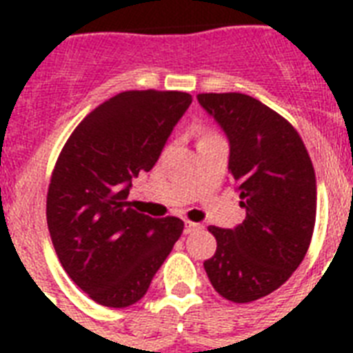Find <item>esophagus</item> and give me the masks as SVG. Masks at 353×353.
Returning a JSON list of instances; mask_svg holds the SVG:
<instances>
[{
    "label": "esophagus",
    "mask_w": 353,
    "mask_h": 353,
    "mask_svg": "<svg viewBox=\"0 0 353 353\" xmlns=\"http://www.w3.org/2000/svg\"><path fill=\"white\" fill-rule=\"evenodd\" d=\"M203 229L201 223H194V221H188L187 225H185V234H192V232H199Z\"/></svg>",
    "instance_id": "obj_1"
}]
</instances>
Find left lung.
Segmentation results:
<instances>
[{"label": "left lung", "mask_w": 353, "mask_h": 353, "mask_svg": "<svg viewBox=\"0 0 353 353\" xmlns=\"http://www.w3.org/2000/svg\"><path fill=\"white\" fill-rule=\"evenodd\" d=\"M198 102L227 135L231 183L245 209L234 229L209 227L218 247L203 268L223 299L258 301L306 256L317 210L312 159L295 128L256 99L199 93Z\"/></svg>", "instance_id": "left-lung-1"}]
</instances>
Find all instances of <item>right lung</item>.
I'll list each match as a JSON object with an SVG mask.
<instances>
[{
    "label": "right lung",
    "mask_w": 353,
    "mask_h": 353,
    "mask_svg": "<svg viewBox=\"0 0 353 353\" xmlns=\"http://www.w3.org/2000/svg\"><path fill=\"white\" fill-rule=\"evenodd\" d=\"M192 104L183 91H124L71 133L47 192L58 260L80 290L108 307L141 301L183 232L179 218L135 212L132 177L150 172Z\"/></svg>",
    "instance_id": "add662e5"
}]
</instances>
